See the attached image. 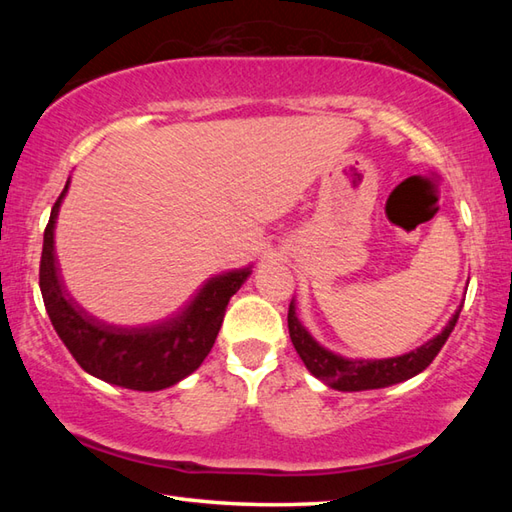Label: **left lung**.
I'll return each mask as SVG.
<instances>
[{"instance_id":"obj_1","label":"left lung","mask_w":512,"mask_h":512,"mask_svg":"<svg viewBox=\"0 0 512 512\" xmlns=\"http://www.w3.org/2000/svg\"><path fill=\"white\" fill-rule=\"evenodd\" d=\"M460 312H462V306L453 314V319L447 323V328H444L436 339L427 341L424 345H420L418 350H413L409 354H402L396 358H383V361H352V358H343L339 354L325 350V347H321L317 341H314L308 334V330L299 323L295 314V303H290L288 308V330H290L292 345H295L301 361L310 369V374L323 380V383L330 385L332 389L363 391V389H380V387L402 383V380L420 374L422 369H427L433 358H436L438 352L442 350V345L447 343L449 334L453 332L455 323L460 319Z\"/></svg>"}]
</instances>
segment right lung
Segmentation results:
<instances>
[{
	"label": "right lung",
	"instance_id": "right-lung-1",
	"mask_svg": "<svg viewBox=\"0 0 512 512\" xmlns=\"http://www.w3.org/2000/svg\"><path fill=\"white\" fill-rule=\"evenodd\" d=\"M68 184L43 231L39 286L59 339L85 372L118 387L158 391L176 385L202 365L220 332L224 310L250 268L213 277L180 317L151 328H114L90 317L68 295L54 259V222Z\"/></svg>",
	"mask_w": 512,
	"mask_h": 512
}]
</instances>
